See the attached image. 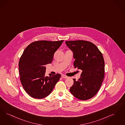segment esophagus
<instances>
[{
  "label": "esophagus",
  "instance_id": "obj_1",
  "mask_svg": "<svg viewBox=\"0 0 125 125\" xmlns=\"http://www.w3.org/2000/svg\"><path fill=\"white\" fill-rule=\"evenodd\" d=\"M61 77H62V78H64V79H67V78H68V76H66V75H61Z\"/></svg>",
  "mask_w": 125,
  "mask_h": 125
}]
</instances>
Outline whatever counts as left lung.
I'll use <instances>...</instances> for the list:
<instances>
[{
    "label": "left lung",
    "mask_w": 125,
    "mask_h": 125,
    "mask_svg": "<svg viewBox=\"0 0 125 125\" xmlns=\"http://www.w3.org/2000/svg\"><path fill=\"white\" fill-rule=\"evenodd\" d=\"M65 43L73 51L74 68L82 71L78 80L73 79L70 92L79 100L90 99L98 92L104 80L105 62L103 55L94 43L88 41L70 40L66 41Z\"/></svg>",
    "instance_id": "8db88e82"
}]
</instances>
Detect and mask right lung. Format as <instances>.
I'll use <instances>...</instances> for the list:
<instances>
[{
    "label": "right lung",
    "instance_id": "add662e5",
    "mask_svg": "<svg viewBox=\"0 0 125 125\" xmlns=\"http://www.w3.org/2000/svg\"><path fill=\"white\" fill-rule=\"evenodd\" d=\"M64 40H38L28 45L19 61V73L22 85L31 97L41 99L50 94L61 75L45 76V65L52 62L55 52Z\"/></svg>",
    "mask_w": 125,
    "mask_h": 125
}]
</instances>
